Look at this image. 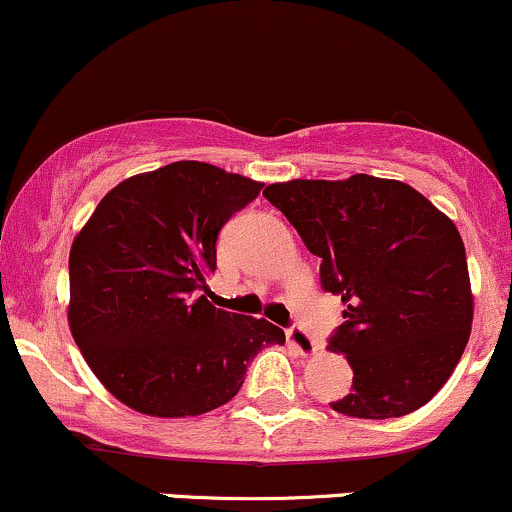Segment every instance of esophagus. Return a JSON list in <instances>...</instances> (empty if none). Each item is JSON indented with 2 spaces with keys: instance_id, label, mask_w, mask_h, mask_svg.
Returning <instances> with one entry per match:
<instances>
[{
  "instance_id": "1",
  "label": "esophagus",
  "mask_w": 512,
  "mask_h": 512,
  "mask_svg": "<svg viewBox=\"0 0 512 512\" xmlns=\"http://www.w3.org/2000/svg\"><path fill=\"white\" fill-rule=\"evenodd\" d=\"M286 339H289V344L293 346V349L298 351L303 358H310L317 354V349H320V344L315 342L313 337H310L308 332L301 330V327H291L289 332H286Z\"/></svg>"
}]
</instances>
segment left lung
Returning <instances> with one entry per match:
<instances>
[{
	"label": "left lung",
	"instance_id": "left-lung-1",
	"mask_svg": "<svg viewBox=\"0 0 512 512\" xmlns=\"http://www.w3.org/2000/svg\"><path fill=\"white\" fill-rule=\"evenodd\" d=\"M322 260V289L339 293L344 325L327 349L354 383L332 409L397 419L448 383L472 332L474 296L460 231L407 182L351 175L289 180L262 192Z\"/></svg>",
	"mask_w": 512,
	"mask_h": 512
}]
</instances>
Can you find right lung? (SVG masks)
Segmentation results:
<instances>
[{
	"label": "right lung",
	"instance_id": "right-lung-1",
	"mask_svg": "<svg viewBox=\"0 0 512 512\" xmlns=\"http://www.w3.org/2000/svg\"><path fill=\"white\" fill-rule=\"evenodd\" d=\"M264 182L199 161L132 175L101 199L69 250V330L88 368L129 409L158 419L231 402L248 363L284 344L264 317L214 308L221 226Z\"/></svg>",
	"mask_w": 512,
	"mask_h": 512
}]
</instances>
